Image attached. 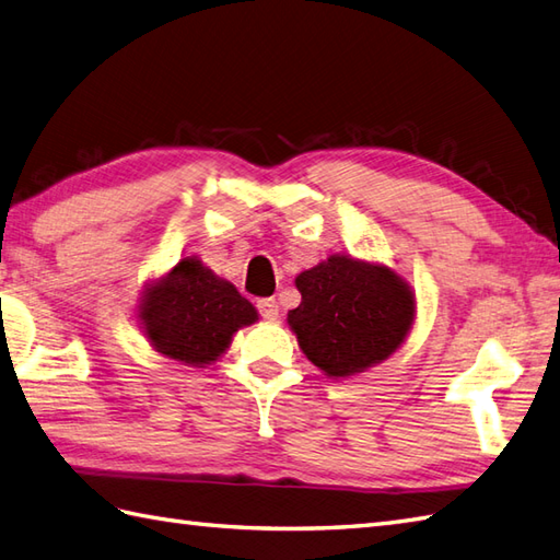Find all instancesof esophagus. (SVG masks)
Here are the masks:
<instances>
[{
	"label": "esophagus",
	"instance_id": "obj_1",
	"mask_svg": "<svg viewBox=\"0 0 560 560\" xmlns=\"http://www.w3.org/2000/svg\"><path fill=\"white\" fill-rule=\"evenodd\" d=\"M256 308H258V314L264 316L266 320H276L278 314H280V308H278V302H276V300H258V302H256Z\"/></svg>",
	"mask_w": 560,
	"mask_h": 560
}]
</instances>
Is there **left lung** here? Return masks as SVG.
Listing matches in <instances>:
<instances>
[{"mask_svg":"<svg viewBox=\"0 0 560 560\" xmlns=\"http://www.w3.org/2000/svg\"><path fill=\"white\" fill-rule=\"evenodd\" d=\"M288 314L302 352L326 376H352L388 359L415 318V294L390 268L330 256L296 276Z\"/></svg>","mask_w":560,"mask_h":560,"instance_id":"left-lung-1","label":"left lung"}]
</instances>
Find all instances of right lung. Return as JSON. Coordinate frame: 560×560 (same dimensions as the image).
<instances>
[{"mask_svg":"<svg viewBox=\"0 0 560 560\" xmlns=\"http://www.w3.org/2000/svg\"><path fill=\"white\" fill-rule=\"evenodd\" d=\"M139 316L158 352L191 366L215 362L232 335L258 318L254 304L234 284L194 256L182 258L148 288Z\"/></svg>","mask_w":560,"mask_h":560,"instance_id":"add662e5","label":"right lung"}]
</instances>
